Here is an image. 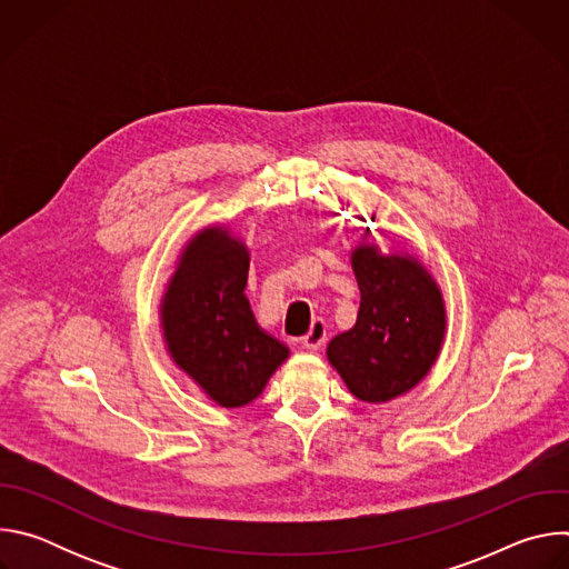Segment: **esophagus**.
Here are the masks:
<instances>
[{
    "label": "esophagus",
    "mask_w": 569,
    "mask_h": 569,
    "mask_svg": "<svg viewBox=\"0 0 569 569\" xmlns=\"http://www.w3.org/2000/svg\"><path fill=\"white\" fill-rule=\"evenodd\" d=\"M323 342H327V321L323 319H315L310 323V331L301 338V345L308 349V351H317Z\"/></svg>",
    "instance_id": "34e87169"
}]
</instances>
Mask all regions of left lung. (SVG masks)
Here are the masks:
<instances>
[{"label": "left lung", "instance_id": "8db88e82", "mask_svg": "<svg viewBox=\"0 0 569 569\" xmlns=\"http://www.w3.org/2000/svg\"><path fill=\"white\" fill-rule=\"evenodd\" d=\"M351 268L360 288L358 319L329 342L327 358L356 398L387 402L435 367L446 340V301L428 268L405 250L360 242Z\"/></svg>", "mask_w": 569, "mask_h": 569}]
</instances>
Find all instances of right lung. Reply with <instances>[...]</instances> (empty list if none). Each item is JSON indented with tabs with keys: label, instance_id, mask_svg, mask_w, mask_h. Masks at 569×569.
<instances>
[{
	"label": "right lung",
	"instance_id": "1",
	"mask_svg": "<svg viewBox=\"0 0 569 569\" xmlns=\"http://www.w3.org/2000/svg\"><path fill=\"white\" fill-rule=\"evenodd\" d=\"M250 250L227 224L198 229L159 301L173 365L220 408L252 402L290 349L259 327L246 297Z\"/></svg>",
	"mask_w": 569,
	"mask_h": 569
}]
</instances>
